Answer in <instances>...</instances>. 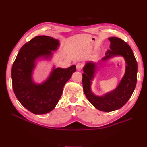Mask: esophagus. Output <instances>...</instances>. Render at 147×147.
I'll list each match as a JSON object with an SVG mask.
<instances>
[{"instance_id": "obj_1", "label": "esophagus", "mask_w": 147, "mask_h": 147, "mask_svg": "<svg viewBox=\"0 0 147 147\" xmlns=\"http://www.w3.org/2000/svg\"><path fill=\"white\" fill-rule=\"evenodd\" d=\"M83 65L82 63H77V65H76V68H77V69L78 70H81V69L83 68Z\"/></svg>"}]
</instances>
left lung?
Here are the masks:
<instances>
[{
  "mask_svg": "<svg viewBox=\"0 0 147 147\" xmlns=\"http://www.w3.org/2000/svg\"><path fill=\"white\" fill-rule=\"evenodd\" d=\"M109 39L111 42L110 49L107 51L102 61L119 55L124 57L127 64L125 74L118 87L104 96H96L93 94L91 91V84L96 65L91 62L84 67L82 78L84 93L88 100L97 109L107 112L121 108L131 98L136 88L137 73V63L130 46L116 37Z\"/></svg>",
  "mask_w": 147,
  "mask_h": 147,
  "instance_id": "8db88e82",
  "label": "left lung"
}]
</instances>
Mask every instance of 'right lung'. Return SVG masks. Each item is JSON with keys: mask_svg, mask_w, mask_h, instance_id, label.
Listing matches in <instances>:
<instances>
[{"mask_svg": "<svg viewBox=\"0 0 147 147\" xmlns=\"http://www.w3.org/2000/svg\"><path fill=\"white\" fill-rule=\"evenodd\" d=\"M58 45L59 41L52 37L45 35L35 37L21 48L13 63V91L23 106L34 114H45L55 109L65 84L76 71L75 65L67 69H54L43 84L33 82L32 74L35 60L40 56L49 57L52 54L51 51L56 50Z\"/></svg>", "mask_w": 147, "mask_h": 147, "instance_id": "right-lung-1", "label": "right lung"}]
</instances>
